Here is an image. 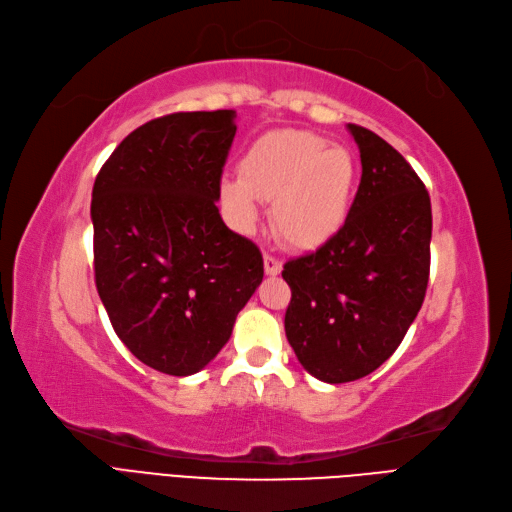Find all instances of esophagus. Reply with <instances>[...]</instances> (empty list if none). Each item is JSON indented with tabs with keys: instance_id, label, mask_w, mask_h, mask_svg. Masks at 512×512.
Returning a JSON list of instances; mask_svg holds the SVG:
<instances>
[{
	"instance_id": "34e87169",
	"label": "esophagus",
	"mask_w": 512,
	"mask_h": 512,
	"mask_svg": "<svg viewBox=\"0 0 512 512\" xmlns=\"http://www.w3.org/2000/svg\"><path fill=\"white\" fill-rule=\"evenodd\" d=\"M279 271H281V262L271 254H264V273L279 275Z\"/></svg>"
}]
</instances>
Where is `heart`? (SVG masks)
<instances>
[{
  "label": "heart",
  "mask_w": 512,
  "mask_h": 512,
  "mask_svg": "<svg viewBox=\"0 0 512 512\" xmlns=\"http://www.w3.org/2000/svg\"><path fill=\"white\" fill-rule=\"evenodd\" d=\"M239 173L220 186L237 226L252 231L258 201H273L275 231L298 250L320 248L343 231L358 182L356 158L347 148L294 129L260 137Z\"/></svg>",
  "instance_id": "1"
}]
</instances>
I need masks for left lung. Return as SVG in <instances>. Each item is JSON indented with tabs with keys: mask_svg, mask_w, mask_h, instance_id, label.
Here are the masks:
<instances>
[{
	"mask_svg": "<svg viewBox=\"0 0 512 512\" xmlns=\"http://www.w3.org/2000/svg\"><path fill=\"white\" fill-rule=\"evenodd\" d=\"M362 180L343 231L288 260L286 337L309 375L356 381L390 358L424 303L430 277V195L377 133L347 125Z\"/></svg>",
	"mask_w": 512,
	"mask_h": 512,
	"instance_id": "obj_1",
	"label": "left lung"
}]
</instances>
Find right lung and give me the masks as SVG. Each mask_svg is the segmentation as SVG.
<instances>
[{
  "instance_id": "obj_1",
  "label": "right lung",
  "mask_w": 512,
  "mask_h": 512,
  "mask_svg": "<svg viewBox=\"0 0 512 512\" xmlns=\"http://www.w3.org/2000/svg\"><path fill=\"white\" fill-rule=\"evenodd\" d=\"M235 112H178L122 139L93 186L95 284L118 339L158 373L195 375L260 286L256 243L216 207Z\"/></svg>"
}]
</instances>
